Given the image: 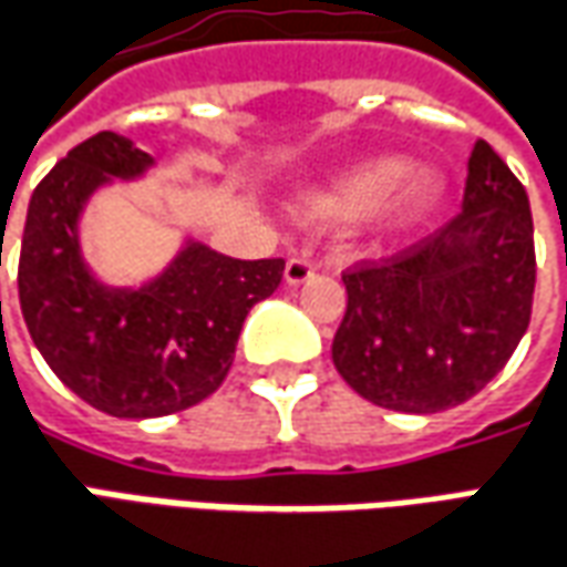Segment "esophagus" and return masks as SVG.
I'll list each match as a JSON object with an SVG mask.
<instances>
[{
  "instance_id": "esophagus-1",
  "label": "esophagus",
  "mask_w": 567,
  "mask_h": 567,
  "mask_svg": "<svg viewBox=\"0 0 567 567\" xmlns=\"http://www.w3.org/2000/svg\"><path fill=\"white\" fill-rule=\"evenodd\" d=\"M316 276V267H312L307 257H291L288 264H285V282L288 285H303L307 279Z\"/></svg>"
}]
</instances>
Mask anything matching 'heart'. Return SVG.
Segmentation results:
<instances>
[{
  "mask_svg": "<svg viewBox=\"0 0 567 567\" xmlns=\"http://www.w3.org/2000/svg\"><path fill=\"white\" fill-rule=\"evenodd\" d=\"M442 199V177L414 168L405 156H371L340 168L322 187L295 202L297 217L310 224H355L374 217L383 233H405Z\"/></svg>",
  "mask_w": 567,
  "mask_h": 567,
  "instance_id": "obj_1",
  "label": "heart"
}]
</instances>
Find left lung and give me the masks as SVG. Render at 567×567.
Returning <instances> with one entry per match:
<instances>
[{
  "label": "left lung",
  "instance_id": "obj_1",
  "mask_svg": "<svg viewBox=\"0 0 567 567\" xmlns=\"http://www.w3.org/2000/svg\"><path fill=\"white\" fill-rule=\"evenodd\" d=\"M534 272L528 193L491 144L476 141L461 215L399 255L343 272L334 368L390 411L461 405L528 331Z\"/></svg>",
  "mask_w": 567,
  "mask_h": 567
}]
</instances>
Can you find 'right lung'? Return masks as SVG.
<instances>
[{
    "label": "right lung",
    "mask_w": 567,
    "mask_h": 567,
    "mask_svg": "<svg viewBox=\"0 0 567 567\" xmlns=\"http://www.w3.org/2000/svg\"><path fill=\"white\" fill-rule=\"evenodd\" d=\"M153 165L116 132L73 146L33 189L18 264L23 322L51 371L91 408L137 421L215 393L245 316L285 270L282 257L236 260L187 239L141 288L101 282L82 257V212L101 187Z\"/></svg>",
    "instance_id": "add662e5"
}]
</instances>
